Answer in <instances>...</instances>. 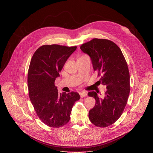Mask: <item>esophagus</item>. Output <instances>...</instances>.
Wrapping results in <instances>:
<instances>
[{
	"label": "esophagus",
	"mask_w": 153,
	"mask_h": 153,
	"mask_svg": "<svg viewBox=\"0 0 153 153\" xmlns=\"http://www.w3.org/2000/svg\"><path fill=\"white\" fill-rule=\"evenodd\" d=\"M79 95H80V97L82 98V97H85L87 95V93L86 92H81L79 93Z\"/></svg>",
	"instance_id": "obj_1"
}]
</instances>
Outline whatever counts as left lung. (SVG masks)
<instances>
[{
  "label": "left lung",
  "mask_w": 153,
  "mask_h": 153,
  "mask_svg": "<svg viewBox=\"0 0 153 153\" xmlns=\"http://www.w3.org/2000/svg\"><path fill=\"white\" fill-rule=\"evenodd\" d=\"M80 49L89 56L94 71L101 75L100 84L107 89L102 98L97 92L88 93L96 100L89 118L96 126H109L121 116L128 102L130 86L127 62L118 45L107 39H93L82 44Z\"/></svg>",
  "instance_id": "left-lung-1"
}]
</instances>
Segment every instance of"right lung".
<instances>
[{
    "label": "right lung",
    "mask_w": 153,
    "mask_h": 153,
    "mask_svg": "<svg viewBox=\"0 0 153 153\" xmlns=\"http://www.w3.org/2000/svg\"><path fill=\"white\" fill-rule=\"evenodd\" d=\"M77 48L57 44L44 45L35 51L28 72L29 96L37 116L51 128H60L70 120V114L79 94L59 93L56 79L69 57Z\"/></svg>",
    "instance_id": "obj_1"
}]
</instances>
